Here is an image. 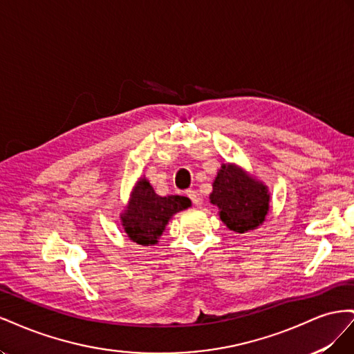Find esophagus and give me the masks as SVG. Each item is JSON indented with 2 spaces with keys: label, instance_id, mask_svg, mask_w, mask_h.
I'll use <instances>...</instances> for the list:
<instances>
[{
  "label": "esophagus",
  "instance_id": "34e87169",
  "mask_svg": "<svg viewBox=\"0 0 354 354\" xmlns=\"http://www.w3.org/2000/svg\"><path fill=\"white\" fill-rule=\"evenodd\" d=\"M187 196L192 199V202H194V205H196V207L202 205V198H201L198 190H187Z\"/></svg>",
  "mask_w": 354,
  "mask_h": 354
}]
</instances>
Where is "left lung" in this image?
I'll return each mask as SVG.
<instances>
[{
  "label": "left lung",
  "instance_id": "obj_1",
  "mask_svg": "<svg viewBox=\"0 0 354 354\" xmlns=\"http://www.w3.org/2000/svg\"><path fill=\"white\" fill-rule=\"evenodd\" d=\"M209 202L218 208L227 229L246 233L259 229L270 209V192L241 165L221 164L212 183Z\"/></svg>",
  "mask_w": 354,
  "mask_h": 354
}]
</instances>
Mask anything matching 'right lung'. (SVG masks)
Here are the masks:
<instances>
[{
  "mask_svg": "<svg viewBox=\"0 0 354 354\" xmlns=\"http://www.w3.org/2000/svg\"><path fill=\"white\" fill-rule=\"evenodd\" d=\"M192 207L186 196L169 195L159 196L146 177L137 180L130 199L121 212V224L130 241L151 246L159 242V238L174 214Z\"/></svg>",
  "mask_w": 354,
  "mask_h": 354,
  "instance_id": "obj_1",
  "label": "right lung"
}]
</instances>
